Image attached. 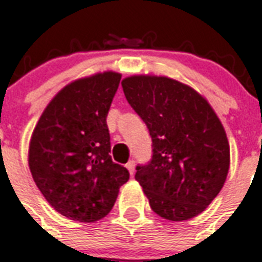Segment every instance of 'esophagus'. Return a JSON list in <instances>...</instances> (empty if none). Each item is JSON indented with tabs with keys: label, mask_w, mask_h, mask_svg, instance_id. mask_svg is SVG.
<instances>
[{
	"label": "esophagus",
	"mask_w": 262,
	"mask_h": 262,
	"mask_svg": "<svg viewBox=\"0 0 262 262\" xmlns=\"http://www.w3.org/2000/svg\"><path fill=\"white\" fill-rule=\"evenodd\" d=\"M126 168L127 171H129V174L133 175V172H135V160H129L126 163Z\"/></svg>",
	"instance_id": "34e87169"
}]
</instances>
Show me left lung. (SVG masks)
<instances>
[{
  "label": "left lung",
  "instance_id": "8db88e82",
  "mask_svg": "<svg viewBox=\"0 0 262 262\" xmlns=\"http://www.w3.org/2000/svg\"><path fill=\"white\" fill-rule=\"evenodd\" d=\"M123 94L152 137V160L137 166L152 211L171 222L207 209L230 168V144L219 117L195 90L166 76L133 75Z\"/></svg>",
  "mask_w": 262,
  "mask_h": 262
}]
</instances>
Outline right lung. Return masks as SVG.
<instances>
[{
  "label": "right lung",
  "instance_id": "1",
  "mask_svg": "<svg viewBox=\"0 0 262 262\" xmlns=\"http://www.w3.org/2000/svg\"><path fill=\"white\" fill-rule=\"evenodd\" d=\"M121 73L77 79L43 110L30 140L28 166L47 203L62 216L92 223L113 209L126 168L110 156L106 117Z\"/></svg>",
  "mask_w": 262,
  "mask_h": 262
}]
</instances>
